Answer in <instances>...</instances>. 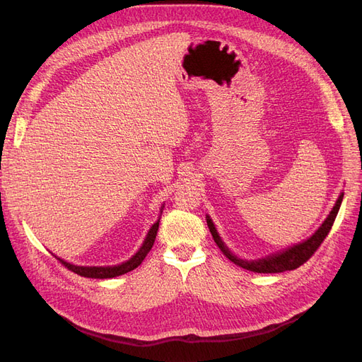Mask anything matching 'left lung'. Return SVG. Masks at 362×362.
Masks as SVG:
<instances>
[{
  "instance_id": "left-lung-1",
  "label": "left lung",
  "mask_w": 362,
  "mask_h": 362,
  "mask_svg": "<svg viewBox=\"0 0 362 362\" xmlns=\"http://www.w3.org/2000/svg\"><path fill=\"white\" fill-rule=\"evenodd\" d=\"M343 196L344 194H339V198H338L335 206L332 208L331 214L327 216L323 225L317 229V233L311 238H308L303 243H299L287 250L281 252V254L272 255V257L262 258V259H257V261H245V259H240V258L234 257L231 252L228 250V247L222 243V240H221V237H218L210 217H206V225H208V228H210V233L214 238L216 245L218 246V249H221L223 252V255L228 259H231L234 264L243 267L246 270H250V272H257V273H281V272H287V270H294V269L300 267L303 262L308 261L315 254V250L319 249L320 245L325 242V238L327 237V234H329L331 228L335 222V217L338 214L339 205H341Z\"/></svg>"
}]
</instances>
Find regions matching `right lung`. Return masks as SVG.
<instances>
[{"label":"right lung","instance_id":"right-lung-1","mask_svg":"<svg viewBox=\"0 0 362 362\" xmlns=\"http://www.w3.org/2000/svg\"><path fill=\"white\" fill-rule=\"evenodd\" d=\"M160 222V221H158ZM158 222H156L152 225V228L149 229V233L145 238L144 246L140 247V250L137 254L128 259L127 262H122V264L115 266V267H81V266H72L69 262L63 261L60 258H57L64 267H68V270L76 273V275L84 276V278H95V279H105V278H115L119 275H124V273H128L131 270H134L136 267H139L141 264V261L145 259V257L148 255V252L151 250V247L154 246L156 242V235L158 231Z\"/></svg>","mask_w":362,"mask_h":362}]
</instances>
